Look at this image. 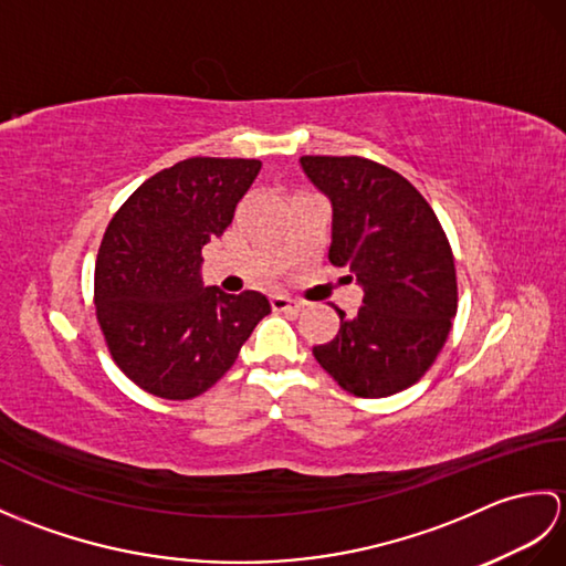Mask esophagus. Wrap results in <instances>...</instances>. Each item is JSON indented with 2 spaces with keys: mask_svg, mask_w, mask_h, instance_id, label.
Masks as SVG:
<instances>
[{
  "mask_svg": "<svg viewBox=\"0 0 566 566\" xmlns=\"http://www.w3.org/2000/svg\"><path fill=\"white\" fill-rule=\"evenodd\" d=\"M272 308L274 311H302L304 304L296 302V298L286 296V294H274L272 296Z\"/></svg>",
  "mask_w": 566,
  "mask_h": 566,
  "instance_id": "esophagus-1",
  "label": "esophagus"
}]
</instances>
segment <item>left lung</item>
Wrapping results in <instances>:
<instances>
[{"instance_id":"left-lung-1","label":"left lung","mask_w":566,"mask_h":566,"mask_svg":"<svg viewBox=\"0 0 566 566\" xmlns=\"http://www.w3.org/2000/svg\"><path fill=\"white\" fill-rule=\"evenodd\" d=\"M333 209L328 260L363 286L355 316L314 357L345 391L381 399L426 375L457 314L454 258L430 203L399 172L365 158L304 155ZM350 276V280H353Z\"/></svg>"}]
</instances>
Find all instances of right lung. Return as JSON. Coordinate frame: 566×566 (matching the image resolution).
<instances>
[{"label": "right lung", "instance_id": "obj_1", "mask_svg": "<svg viewBox=\"0 0 566 566\" xmlns=\"http://www.w3.org/2000/svg\"><path fill=\"white\" fill-rule=\"evenodd\" d=\"M262 163L189 158L116 211L94 268V306L114 363L153 396L195 399L233 367L270 314L260 292L203 286L201 248L221 238Z\"/></svg>", "mask_w": 566, "mask_h": 566}]
</instances>
